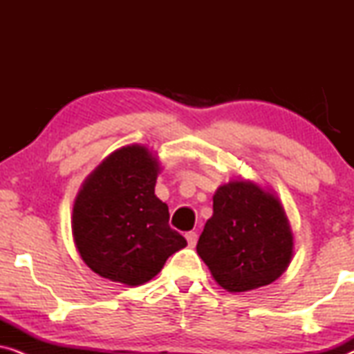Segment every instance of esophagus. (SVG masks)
<instances>
[{
	"label": "esophagus",
	"instance_id": "1",
	"mask_svg": "<svg viewBox=\"0 0 354 354\" xmlns=\"http://www.w3.org/2000/svg\"><path fill=\"white\" fill-rule=\"evenodd\" d=\"M185 239L188 241V246H190V248H193V246H195L196 241H198V234H196V232H187Z\"/></svg>",
	"mask_w": 354,
	"mask_h": 354
}]
</instances>
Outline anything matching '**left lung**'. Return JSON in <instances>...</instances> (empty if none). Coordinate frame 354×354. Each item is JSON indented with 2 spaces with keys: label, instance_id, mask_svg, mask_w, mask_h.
I'll use <instances>...</instances> for the list:
<instances>
[{
  "label": "left lung",
  "instance_id": "left-lung-1",
  "mask_svg": "<svg viewBox=\"0 0 354 354\" xmlns=\"http://www.w3.org/2000/svg\"><path fill=\"white\" fill-rule=\"evenodd\" d=\"M293 246L292 227L275 192L232 178L212 196V216L196 253L222 288L245 293L277 280L292 263Z\"/></svg>",
  "mask_w": 354,
  "mask_h": 354
}]
</instances>
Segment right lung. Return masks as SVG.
<instances>
[{
	"mask_svg": "<svg viewBox=\"0 0 354 354\" xmlns=\"http://www.w3.org/2000/svg\"><path fill=\"white\" fill-rule=\"evenodd\" d=\"M161 162L145 145H127L85 178L72 209V236L95 274L127 287L147 283L187 240L169 227L154 195Z\"/></svg>",
	"mask_w": 354,
	"mask_h": 354,
	"instance_id": "add662e5",
	"label": "right lung"
}]
</instances>
